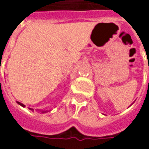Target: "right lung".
Listing matches in <instances>:
<instances>
[{"label":"right lung","instance_id":"1","mask_svg":"<svg viewBox=\"0 0 149 149\" xmlns=\"http://www.w3.org/2000/svg\"><path fill=\"white\" fill-rule=\"evenodd\" d=\"M17 102L18 104H20L21 106H22V107H24V106H25L24 104H23L21 103V102H18V101H17ZM29 109L33 110V109H31V108H29ZM49 112V111H48V110H46V111H41V113H45V112Z\"/></svg>","mask_w":149,"mask_h":149}]
</instances>
